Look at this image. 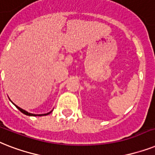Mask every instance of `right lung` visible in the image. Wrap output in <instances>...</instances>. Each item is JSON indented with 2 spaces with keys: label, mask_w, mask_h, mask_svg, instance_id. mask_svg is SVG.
Here are the masks:
<instances>
[{
  "label": "right lung",
  "mask_w": 155,
  "mask_h": 155,
  "mask_svg": "<svg viewBox=\"0 0 155 155\" xmlns=\"http://www.w3.org/2000/svg\"><path fill=\"white\" fill-rule=\"evenodd\" d=\"M13 105H14L15 106H16V107H17V109H18V110H19L20 111H21V113H23V114H25V115H28V116H44V115L49 114H50V113L52 112V111H50V112L47 113V114H30V113L27 112V111H25V110H23V109L20 108L19 106H17V105H15V104L13 103Z\"/></svg>",
  "instance_id": "obj_1"
}]
</instances>
